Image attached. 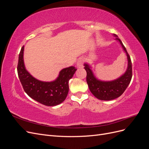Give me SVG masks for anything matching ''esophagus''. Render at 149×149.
<instances>
[{
	"label": "esophagus",
	"mask_w": 149,
	"mask_h": 149,
	"mask_svg": "<svg viewBox=\"0 0 149 149\" xmlns=\"http://www.w3.org/2000/svg\"><path fill=\"white\" fill-rule=\"evenodd\" d=\"M83 63H84V59L83 58H79V59H78V61H77V63H76V65H77V67L79 68H83Z\"/></svg>",
	"instance_id": "1"
}]
</instances>
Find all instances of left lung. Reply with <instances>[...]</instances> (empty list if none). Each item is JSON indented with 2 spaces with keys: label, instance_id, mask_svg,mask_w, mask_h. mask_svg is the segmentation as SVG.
Listing matches in <instances>:
<instances>
[{
  "label": "left lung",
  "instance_id": "8db88e82",
  "mask_svg": "<svg viewBox=\"0 0 149 149\" xmlns=\"http://www.w3.org/2000/svg\"><path fill=\"white\" fill-rule=\"evenodd\" d=\"M115 40L118 41L127 58V68L125 73L116 79L105 81L96 78L91 70V66L88 63L84 64V68L86 71V81L90 91L98 100L102 101H110L119 97L123 94L129 84L132 76V63L130 56L121 40L116 34Z\"/></svg>",
  "mask_w": 149,
  "mask_h": 149
}]
</instances>
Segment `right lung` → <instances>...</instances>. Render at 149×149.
<instances>
[{
    "mask_svg": "<svg viewBox=\"0 0 149 149\" xmlns=\"http://www.w3.org/2000/svg\"><path fill=\"white\" fill-rule=\"evenodd\" d=\"M24 46L21 48L17 66V73L25 92L40 103L54 106L63 102L69 91V80L77 70L74 66L61 70L53 81H42L35 78L26 70L24 61Z\"/></svg>",
    "mask_w": 149,
    "mask_h": 149,
    "instance_id": "obj_1",
    "label": "right lung"
}]
</instances>
